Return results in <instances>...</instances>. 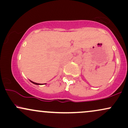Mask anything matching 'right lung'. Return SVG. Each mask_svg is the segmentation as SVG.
<instances>
[{
    "label": "right lung",
    "instance_id": "1",
    "mask_svg": "<svg viewBox=\"0 0 128 128\" xmlns=\"http://www.w3.org/2000/svg\"><path fill=\"white\" fill-rule=\"evenodd\" d=\"M30 82H32L33 84H36V85H42V84H38V83H36V82H32V81H31V80H30Z\"/></svg>",
    "mask_w": 128,
    "mask_h": 128
}]
</instances>
